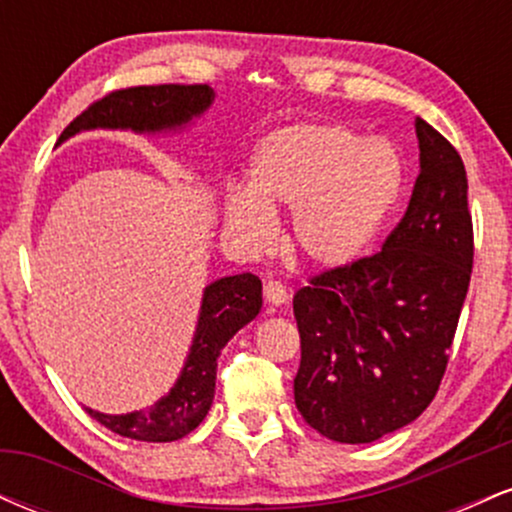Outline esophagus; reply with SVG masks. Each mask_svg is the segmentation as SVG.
Segmentation results:
<instances>
[{"label": "esophagus", "mask_w": 512, "mask_h": 512, "mask_svg": "<svg viewBox=\"0 0 512 512\" xmlns=\"http://www.w3.org/2000/svg\"><path fill=\"white\" fill-rule=\"evenodd\" d=\"M264 301L269 305H284L289 301V291H286V286L279 284V281H267V284H264Z\"/></svg>", "instance_id": "34e87169"}]
</instances>
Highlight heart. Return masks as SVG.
Returning a JSON list of instances; mask_svg holds the SVG:
<instances>
[{
  "label": "heart",
  "instance_id": "1",
  "mask_svg": "<svg viewBox=\"0 0 512 512\" xmlns=\"http://www.w3.org/2000/svg\"><path fill=\"white\" fill-rule=\"evenodd\" d=\"M404 192V161L387 139H366L337 122H303L269 132L250 161V187L223 199L226 226L262 248L274 211L291 209L298 257L344 267L368 250Z\"/></svg>",
  "mask_w": 512,
  "mask_h": 512
}]
</instances>
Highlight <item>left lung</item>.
Segmentation results:
<instances>
[{
	"label": "left lung",
	"mask_w": 512,
	"mask_h": 512,
	"mask_svg": "<svg viewBox=\"0 0 512 512\" xmlns=\"http://www.w3.org/2000/svg\"><path fill=\"white\" fill-rule=\"evenodd\" d=\"M416 137L419 178L383 250L313 276L293 296V397L305 424L337 443H373L433 402L472 279L464 163L421 117Z\"/></svg>",
	"instance_id": "obj_1"
}]
</instances>
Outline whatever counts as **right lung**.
Segmentation results:
<instances>
[{
  "mask_svg": "<svg viewBox=\"0 0 512 512\" xmlns=\"http://www.w3.org/2000/svg\"><path fill=\"white\" fill-rule=\"evenodd\" d=\"M214 101V88L207 84H161L132 86L108 93L91 103L79 117L69 122L60 142L84 129H132V132H170L185 127L192 117H199ZM262 308L260 276L245 272L223 276L204 289L199 308L197 332L178 383L170 387L154 407L132 414H101L86 409L98 424L132 440L146 443H173L185 438L202 424L214 402L216 358L228 339L240 327L255 320Z\"/></svg>",
  "mask_w": 512,
  "mask_h": 512,
  "instance_id": "obj_1",
  "label": "right lung"
}]
</instances>
